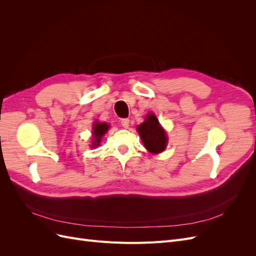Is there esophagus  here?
Listing matches in <instances>:
<instances>
[{
  "instance_id": "esophagus-1",
  "label": "esophagus",
  "mask_w": 256,
  "mask_h": 256,
  "mask_svg": "<svg viewBox=\"0 0 256 256\" xmlns=\"http://www.w3.org/2000/svg\"><path fill=\"white\" fill-rule=\"evenodd\" d=\"M129 118H122V120H120V122H122V126L124 127V128H128L129 127Z\"/></svg>"
}]
</instances>
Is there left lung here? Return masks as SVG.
Returning a JSON list of instances; mask_svg holds the SVG:
<instances>
[{"label": "left lung", "mask_w": 256, "mask_h": 256, "mask_svg": "<svg viewBox=\"0 0 256 256\" xmlns=\"http://www.w3.org/2000/svg\"><path fill=\"white\" fill-rule=\"evenodd\" d=\"M136 130L142 138L145 148L150 152L159 154L166 148V134L154 113L147 114L145 120L136 127Z\"/></svg>", "instance_id": "1"}]
</instances>
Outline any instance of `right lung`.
Returning <instances> with one entry per match:
<instances>
[{
  "label": "right lung",
  "instance_id": "1",
  "mask_svg": "<svg viewBox=\"0 0 256 256\" xmlns=\"http://www.w3.org/2000/svg\"><path fill=\"white\" fill-rule=\"evenodd\" d=\"M110 125L106 122H95L92 125V147H97L100 145L102 138L104 136V134L109 130Z\"/></svg>",
  "mask_w": 256,
  "mask_h": 256
}]
</instances>
